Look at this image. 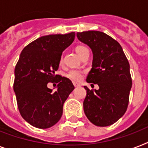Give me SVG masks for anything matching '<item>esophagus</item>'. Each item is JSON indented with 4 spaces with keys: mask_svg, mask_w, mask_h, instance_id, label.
Returning <instances> with one entry per match:
<instances>
[{
    "mask_svg": "<svg viewBox=\"0 0 148 148\" xmlns=\"http://www.w3.org/2000/svg\"><path fill=\"white\" fill-rule=\"evenodd\" d=\"M73 84H74V86L75 87V88H79V87L81 86V84H80L76 83V82H74V83H73Z\"/></svg>",
    "mask_w": 148,
    "mask_h": 148,
    "instance_id": "34e87169",
    "label": "esophagus"
}]
</instances>
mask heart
Returning a JSON list of instances; mask_svg holds the SVG:
<instances>
[{
	"mask_svg": "<svg viewBox=\"0 0 148 148\" xmlns=\"http://www.w3.org/2000/svg\"><path fill=\"white\" fill-rule=\"evenodd\" d=\"M86 49H88L87 47H85L84 46H81V45H78V46H77L75 47V51L77 53H78L79 55L81 56V53H83L84 51H85ZM62 58H60V63L62 62ZM83 71H80V70H76V69H73L71 70L67 74V77L69 79H71V81H74V82H78L82 79L83 77Z\"/></svg>",
	"mask_w": 148,
	"mask_h": 148,
	"instance_id": "1",
	"label": "heart"
}]
</instances>
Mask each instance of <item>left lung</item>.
Returning a JSON list of instances; mask_svg holds the SVG:
<instances>
[{"mask_svg": "<svg viewBox=\"0 0 148 148\" xmlns=\"http://www.w3.org/2000/svg\"><path fill=\"white\" fill-rule=\"evenodd\" d=\"M77 37L91 48L94 56L87 82L99 86L98 90L84 86L85 115L96 126L111 125L124 114L128 106L132 79L127 58L119 43L105 33L84 31L77 32Z\"/></svg>", "mask_w": 148, "mask_h": 148, "instance_id": "left-lung-1", "label": "left lung"}]
</instances>
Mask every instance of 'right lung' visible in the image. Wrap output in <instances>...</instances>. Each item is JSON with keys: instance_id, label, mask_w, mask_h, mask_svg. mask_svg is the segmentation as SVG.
Returning a JSON list of instances; mask_svg holds the SVG:
<instances>
[{"instance_id": "1", "label": "right lung", "mask_w": 148, "mask_h": 148, "mask_svg": "<svg viewBox=\"0 0 148 148\" xmlns=\"http://www.w3.org/2000/svg\"><path fill=\"white\" fill-rule=\"evenodd\" d=\"M74 38V32L43 36L21 53L15 66L14 90L20 114L32 126L49 128L62 116L63 105L74 87L71 80L55 71L62 52ZM53 81L58 84L54 92L47 88V84Z\"/></svg>"}]
</instances>
